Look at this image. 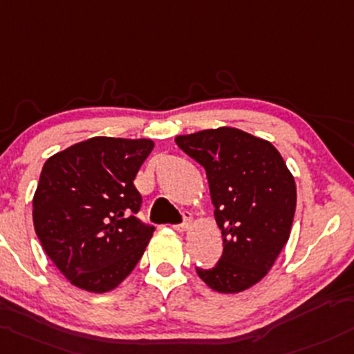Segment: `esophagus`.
<instances>
[{
    "label": "esophagus",
    "mask_w": 354,
    "mask_h": 354,
    "mask_svg": "<svg viewBox=\"0 0 354 354\" xmlns=\"http://www.w3.org/2000/svg\"><path fill=\"white\" fill-rule=\"evenodd\" d=\"M189 224H192V215H189L188 212H185V214H183V222H181V224L173 225V227H174V229H176V230H180V232H183V230L188 229Z\"/></svg>",
    "instance_id": "34e87169"
}]
</instances>
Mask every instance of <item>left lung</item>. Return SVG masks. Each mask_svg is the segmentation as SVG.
<instances>
[{"label":"left lung","instance_id":"obj_1","mask_svg":"<svg viewBox=\"0 0 354 354\" xmlns=\"http://www.w3.org/2000/svg\"><path fill=\"white\" fill-rule=\"evenodd\" d=\"M174 140L205 167L224 239L221 261L196 273L215 292L248 290L266 277L288 241L295 180L273 144L239 129L202 130Z\"/></svg>","mask_w":354,"mask_h":354}]
</instances>
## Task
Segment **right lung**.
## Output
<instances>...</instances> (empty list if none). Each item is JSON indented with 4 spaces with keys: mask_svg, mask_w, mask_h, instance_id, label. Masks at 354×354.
<instances>
[{
    "mask_svg": "<svg viewBox=\"0 0 354 354\" xmlns=\"http://www.w3.org/2000/svg\"><path fill=\"white\" fill-rule=\"evenodd\" d=\"M149 139L91 137L46 161L33 195V227L44 251L77 288L105 293L142 258L154 227L136 217L133 187L151 154Z\"/></svg>",
    "mask_w": 354,
    "mask_h": 354,
    "instance_id": "right-lung-1",
    "label": "right lung"
}]
</instances>
